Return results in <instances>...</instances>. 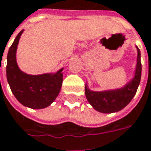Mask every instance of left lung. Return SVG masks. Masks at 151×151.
I'll return each instance as SVG.
<instances>
[{"instance_id":"left-lung-1","label":"left lung","mask_w":151,"mask_h":151,"mask_svg":"<svg viewBox=\"0 0 151 151\" xmlns=\"http://www.w3.org/2000/svg\"><path fill=\"white\" fill-rule=\"evenodd\" d=\"M137 48V64L134 76L123 87L116 89H109L104 91H93L87 83L85 85V94L88 103L93 108L101 113H115L125 108L132 99L137 92L141 79V55L138 47Z\"/></svg>"}]
</instances>
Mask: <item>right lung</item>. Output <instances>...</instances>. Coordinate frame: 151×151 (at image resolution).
Here are the masks:
<instances>
[{
    "mask_svg": "<svg viewBox=\"0 0 151 151\" xmlns=\"http://www.w3.org/2000/svg\"><path fill=\"white\" fill-rule=\"evenodd\" d=\"M21 30L15 38L7 53L6 78L12 92L18 101L31 109H44L56 99L63 82V70L55 73L29 75L19 69L16 52Z\"/></svg>",
    "mask_w": 151,
    "mask_h": 151,
    "instance_id": "1",
    "label": "right lung"
}]
</instances>
